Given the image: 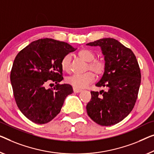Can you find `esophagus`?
I'll list each match as a JSON object with an SVG mask.
<instances>
[{
	"label": "esophagus",
	"mask_w": 154,
	"mask_h": 154,
	"mask_svg": "<svg viewBox=\"0 0 154 154\" xmlns=\"http://www.w3.org/2000/svg\"><path fill=\"white\" fill-rule=\"evenodd\" d=\"M73 91H74V93H80V92H82V90L81 89H79V88H73Z\"/></svg>",
	"instance_id": "esophagus-1"
}]
</instances>
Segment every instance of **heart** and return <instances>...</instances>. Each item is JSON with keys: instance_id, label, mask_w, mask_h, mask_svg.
Segmentation results:
<instances>
[{"instance_id": "heart-1", "label": "heart", "mask_w": 154, "mask_h": 154, "mask_svg": "<svg viewBox=\"0 0 154 154\" xmlns=\"http://www.w3.org/2000/svg\"><path fill=\"white\" fill-rule=\"evenodd\" d=\"M78 56L86 61V70H91L82 75H72L66 78V82L74 88L82 89L86 88L88 85L95 81V76H101L104 74L106 70V63L102 59L95 58L96 54L93 50L88 48H83L78 52ZM72 57L70 54H66L61 61V67L63 71L68 72L70 70ZM94 73H93L92 72Z\"/></svg>"}]
</instances>
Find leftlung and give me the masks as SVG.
<instances>
[{"mask_svg": "<svg viewBox=\"0 0 154 154\" xmlns=\"http://www.w3.org/2000/svg\"><path fill=\"white\" fill-rule=\"evenodd\" d=\"M86 45L102 48L106 70L96 86L106 88L91 92L87 113L101 126L114 125L124 120L136 104L141 83L138 63L132 50L114 38H104Z\"/></svg>", "mask_w": 154, "mask_h": 154, "instance_id": "obj_1", "label": "left lung"}]
</instances>
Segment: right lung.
Masks as SVG:
<instances>
[{
    "label": "right lung",
    "instance_id": "1",
    "mask_svg": "<svg viewBox=\"0 0 154 154\" xmlns=\"http://www.w3.org/2000/svg\"><path fill=\"white\" fill-rule=\"evenodd\" d=\"M75 50L67 43L45 38L29 43L17 55L11 84L18 109L30 121L39 125L49 122L73 93L70 85L59 82L63 79L61 59ZM50 82H55L54 88L45 89Z\"/></svg>",
    "mask_w": 154,
    "mask_h": 154
}]
</instances>
